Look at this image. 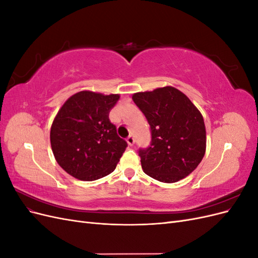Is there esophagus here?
<instances>
[{
    "label": "esophagus",
    "instance_id": "34e87169",
    "mask_svg": "<svg viewBox=\"0 0 258 258\" xmlns=\"http://www.w3.org/2000/svg\"><path fill=\"white\" fill-rule=\"evenodd\" d=\"M127 142H128L129 145H134L135 144V138H134V136H129L127 138Z\"/></svg>",
    "mask_w": 258,
    "mask_h": 258
}]
</instances>
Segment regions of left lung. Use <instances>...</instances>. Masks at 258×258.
<instances>
[{
  "instance_id": "left-lung-1",
  "label": "left lung",
  "mask_w": 258,
  "mask_h": 258,
  "mask_svg": "<svg viewBox=\"0 0 258 258\" xmlns=\"http://www.w3.org/2000/svg\"><path fill=\"white\" fill-rule=\"evenodd\" d=\"M152 130V145L140 150L144 172L162 183L188 176L206 154L204 117L189 98L172 87L134 93Z\"/></svg>"
}]
</instances>
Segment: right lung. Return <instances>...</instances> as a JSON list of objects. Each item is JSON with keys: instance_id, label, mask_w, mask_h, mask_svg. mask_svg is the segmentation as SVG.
I'll list each match as a JSON object with an SVG mask.
<instances>
[{"instance_id": "obj_1", "label": "right lung", "mask_w": 258, "mask_h": 258, "mask_svg": "<svg viewBox=\"0 0 258 258\" xmlns=\"http://www.w3.org/2000/svg\"><path fill=\"white\" fill-rule=\"evenodd\" d=\"M118 93L82 90L60 107L50 128V145L58 165L81 181L112 173L128 144L117 136L108 113Z\"/></svg>"}]
</instances>
